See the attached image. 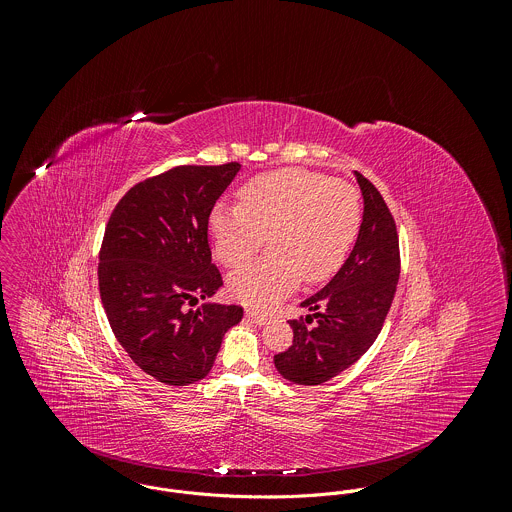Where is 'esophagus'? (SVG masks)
Listing matches in <instances>:
<instances>
[{"label": "esophagus", "mask_w": 512, "mask_h": 512, "mask_svg": "<svg viewBox=\"0 0 512 512\" xmlns=\"http://www.w3.org/2000/svg\"><path fill=\"white\" fill-rule=\"evenodd\" d=\"M246 318H248V320H252V322H254V324H258V326H262V324H266V322H268V318H266L264 314L254 312V310H246Z\"/></svg>", "instance_id": "34e87169"}]
</instances>
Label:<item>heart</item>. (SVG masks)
Listing matches in <instances>:
<instances>
[{
    "instance_id": "1",
    "label": "heart",
    "mask_w": 512,
    "mask_h": 512,
    "mask_svg": "<svg viewBox=\"0 0 512 512\" xmlns=\"http://www.w3.org/2000/svg\"><path fill=\"white\" fill-rule=\"evenodd\" d=\"M240 204H216L208 226L216 258L238 268L264 244L270 252L228 278L230 294L252 308H272L300 278L322 282L346 260L362 224L354 186L326 174L282 168L250 178Z\"/></svg>"
}]
</instances>
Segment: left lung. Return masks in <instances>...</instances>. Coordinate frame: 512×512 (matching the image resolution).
I'll return each instance as SVG.
<instances>
[{
  "instance_id": "left-lung-1",
  "label": "left lung",
  "mask_w": 512,
  "mask_h": 512,
  "mask_svg": "<svg viewBox=\"0 0 512 512\" xmlns=\"http://www.w3.org/2000/svg\"><path fill=\"white\" fill-rule=\"evenodd\" d=\"M354 176L364 198L356 244L336 276L300 304L312 314L306 322L290 320L292 346L274 356L278 372L296 384H322L352 366L380 334L396 292L400 250L394 218L380 192L362 174Z\"/></svg>"
}]
</instances>
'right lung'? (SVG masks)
<instances>
[{"instance_id":"obj_1","label":"right lung","mask_w":512,"mask_h":512,"mask_svg":"<svg viewBox=\"0 0 512 512\" xmlns=\"http://www.w3.org/2000/svg\"><path fill=\"white\" fill-rule=\"evenodd\" d=\"M240 164L176 166L130 188L100 248V296L118 342L158 382L186 386L214 366L242 306L204 304L222 286L208 218Z\"/></svg>"}]
</instances>
